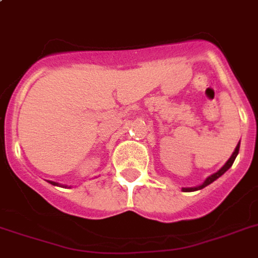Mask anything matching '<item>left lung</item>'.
Returning a JSON list of instances; mask_svg holds the SVG:
<instances>
[{
	"mask_svg": "<svg viewBox=\"0 0 258 258\" xmlns=\"http://www.w3.org/2000/svg\"><path fill=\"white\" fill-rule=\"evenodd\" d=\"M238 151H240V143L237 145L236 150H234V153L232 154V157L229 158L228 162H226V163H225V165L222 166V167H221L220 170H218V171L214 172V174H212V175H210V176H208V178H206V180H205L204 183L200 184V186H197V187H183V188H182V190H183V191H196V190H201V188L206 187L208 184L213 183L214 180L218 179V178H220V176L222 175V174H225V172L228 171V170L230 169V167H232L233 162H234V159H236V157H237V155H238Z\"/></svg>",
	"mask_w": 258,
	"mask_h": 258,
	"instance_id": "1",
	"label": "left lung"
}]
</instances>
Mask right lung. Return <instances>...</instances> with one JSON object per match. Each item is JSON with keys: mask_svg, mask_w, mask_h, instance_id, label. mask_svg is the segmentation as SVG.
<instances>
[{"mask_svg": "<svg viewBox=\"0 0 258 258\" xmlns=\"http://www.w3.org/2000/svg\"><path fill=\"white\" fill-rule=\"evenodd\" d=\"M49 183L54 184V186H58V183H56V182H50V180H49Z\"/></svg>", "mask_w": 258, "mask_h": 258, "instance_id": "right-lung-1", "label": "right lung"}]
</instances>
